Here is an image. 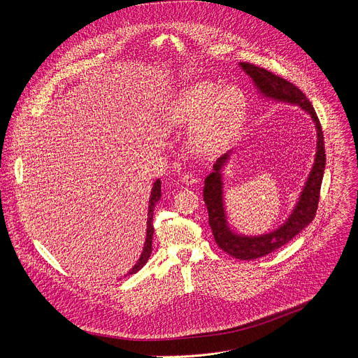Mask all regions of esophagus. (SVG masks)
<instances>
[{
  "label": "esophagus",
  "instance_id": "34e87169",
  "mask_svg": "<svg viewBox=\"0 0 358 358\" xmlns=\"http://www.w3.org/2000/svg\"><path fill=\"white\" fill-rule=\"evenodd\" d=\"M181 181H182L184 184H187V185H192V184H195L198 180H196L191 173H187V174H184V176H182Z\"/></svg>",
  "mask_w": 358,
  "mask_h": 358
}]
</instances>
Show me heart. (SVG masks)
Listing matches in <instances>:
<instances>
[{
  "label": "heart",
  "mask_w": 358,
  "mask_h": 358,
  "mask_svg": "<svg viewBox=\"0 0 358 358\" xmlns=\"http://www.w3.org/2000/svg\"><path fill=\"white\" fill-rule=\"evenodd\" d=\"M248 110L238 86L201 80L181 90L166 110L170 127H192L191 145L202 155H217L239 133Z\"/></svg>",
  "instance_id": "heart-1"
}]
</instances>
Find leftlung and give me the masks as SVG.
<instances>
[{
    "mask_svg": "<svg viewBox=\"0 0 358 358\" xmlns=\"http://www.w3.org/2000/svg\"><path fill=\"white\" fill-rule=\"evenodd\" d=\"M239 66L253 80L255 87H257L262 99L273 100L276 103L299 106L301 110L308 113L315 123L317 137L315 162L308 176V180H306L300 191L296 206L293 207L285 222L271 232L261 235H243L235 232L228 224L224 203L222 171L231 159L232 151L227 152V155L217 160L213 167L214 171L208 174L206 181H203V201H206L208 210V222L217 245L236 259L252 261L262 258L265 255L272 253L273 250L286 245L313 221L317 211L320 187L326 167V152L323 131L317 115L309 99L306 97V94L297 86L264 68L255 66L252 64L241 62Z\"/></svg>",
    "mask_w": 358,
    "mask_h": 358,
    "instance_id": "obj_1",
    "label": "left lung"
}]
</instances>
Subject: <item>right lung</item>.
I'll return each mask as SVG.
<instances>
[{
    "label": "right lung",
    "mask_w": 358,
    "mask_h": 358,
    "mask_svg": "<svg viewBox=\"0 0 358 358\" xmlns=\"http://www.w3.org/2000/svg\"><path fill=\"white\" fill-rule=\"evenodd\" d=\"M162 199V181L156 180L155 184H152L151 188V194H150V199H148V211H147V234H145V242H144V248L143 252L140 255L138 261L136 262V265L127 272V275H133L136 272H138L148 261L150 255H151V245H152V234H155V228H152V215H155V208L156 203ZM124 275V276H127Z\"/></svg>",
    "instance_id": "add662e5"
}]
</instances>
